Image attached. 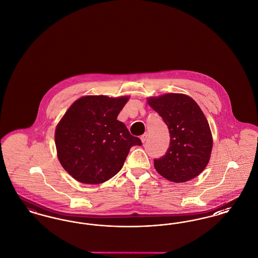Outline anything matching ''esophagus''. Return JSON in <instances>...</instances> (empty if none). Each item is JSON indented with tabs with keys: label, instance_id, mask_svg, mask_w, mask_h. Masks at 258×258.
I'll list each match as a JSON object with an SVG mask.
<instances>
[{
	"label": "esophagus",
	"instance_id": "34e87169",
	"mask_svg": "<svg viewBox=\"0 0 258 258\" xmlns=\"http://www.w3.org/2000/svg\"><path fill=\"white\" fill-rule=\"evenodd\" d=\"M148 135L147 134H144V135H142L141 137H140V139H141V141H142V143H145L146 142V140H147Z\"/></svg>",
	"mask_w": 258,
	"mask_h": 258
}]
</instances>
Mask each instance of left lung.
<instances>
[{
  "label": "left lung",
  "instance_id": "obj_1",
  "mask_svg": "<svg viewBox=\"0 0 258 258\" xmlns=\"http://www.w3.org/2000/svg\"><path fill=\"white\" fill-rule=\"evenodd\" d=\"M167 125L170 145L164 156L154 160L156 170L175 183L198 176L208 164L213 146L208 122L197 102L182 94L148 99Z\"/></svg>",
  "mask_w": 258,
  "mask_h": 258
}]
</instances>
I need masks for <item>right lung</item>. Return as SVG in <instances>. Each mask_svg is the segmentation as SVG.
<instances>
[{"label": "right lung", "mask_w": 258, "mask_h": 258, "mask_svg": "<svg viewBox=\"0 0 258 258\" xmlns=\"http://www.w3.org/2000/svg\"><path fill=\"white\" fill-rule=\"evenodd\" d=\"M128 98L88 96L66 112L55 132L63 169L83 184L104 183L123 167L133 146L142 145L117 117Z\"/></svg>", "instance_id": "obj_1"}]
</instances>
